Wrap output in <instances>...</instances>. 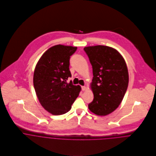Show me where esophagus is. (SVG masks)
I'll return each mask as SVG.
<instances>
[{"label": "esophagus", "mask_w": 156, "mask_h": 156, "mask_svg": "<svg viewBox=\"0 0 156 156\" xmlns=\"http://www.w3.org/2000/svg\"><path fill=\"white\" fill-rule=\"evenodd\" d=\"M87 89V88L85 87V86H82V90H85Z\"/></svg>", "instance_id": "obj_1"}]
</instances>
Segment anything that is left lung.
<instances>
[{
    "instance_id": "obj_1",
    "label": "left lung",
    "mask_w": 156,
    "mask_h": 156,
    "mask_svg": "<svg viewBox=\"0 0 156 156\" xmlns=\"http://www.w3.org/2000/svg\"><path fill=\"white\" fill-rule=\"evenodd\" d=\"M92 67L90 88L94 100L88 105L94 113L105 116L121 104L129 84V73L121 55L115 48L105 45L84 48Z\"/></svg>"
}]
</instances>
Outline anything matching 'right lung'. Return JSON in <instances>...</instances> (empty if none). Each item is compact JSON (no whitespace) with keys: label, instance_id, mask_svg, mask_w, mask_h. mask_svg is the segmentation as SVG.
<instances>
[{"label":"right lung","instance_id":"obj_1","mask_svg":"<svg viewBox=\"0 0 156 156\" xmlns=\"http://www.w3.org/2000/svg\"><path fill=\"white\" fill-rule=\"evenodd\" d=\"M77 47L63 45L48 48L39 59L34 74V86L41 106L54 115L70 111L71 105L79 96L81 87L74 85L69 71L70 56Z\"/></svg>","mask_w":156,"mask_h":156}]
</instances>
